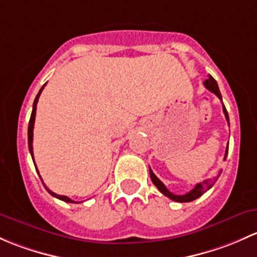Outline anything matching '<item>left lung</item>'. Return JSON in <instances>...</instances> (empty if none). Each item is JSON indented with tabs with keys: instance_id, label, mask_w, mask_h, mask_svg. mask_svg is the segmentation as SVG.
I'll return each mask as SVG.
<instances>
[{
	"instance_id": "obj_1",
	"label": "left lung",
	"mask_w": 257,
	"mask_h": 257,
	"mask_svg": "<svg viewBox=\"0 0 257 257\" xmlns=\"http://www.w3.org/2000/svg\"><path fill=\"white\" fill-rule=\"evenodd\" d=\"M204 86L209 90V91L214 92V94H215L216 96H218L219 99L221 100V102H223V99H221L220 90H219V88H218V84H216L215 79H214L213 76H211V75H209V76H208L207 80L204 81ZM223 111H224V115H225V117H226L227 123H229V115H227V111H226V109H225V106H224V104H223ZM227 150H229V145H227V147H226L225 156H224V160H226ZM220 173H221V171L219 172V173L216 174L215 177H213V178L205 179L204 182H200V183L195 184V187L193 188V189L190 190V192L186 193V194H183V195H177V194H173V193L169 192V190L167 189V188H166L165 184H163L162 182H161L160 179H158L157 177L155 176V173H153V172H152V169L150 168V176H151V179H152L153 184H155V186L158 188V190H160V192L162 193V194H165L166 197H168L169 199L174 200V202H179V203H188V202H192V200L197 199V198H199L200 195L204 194V193L207 192V190L210 189V188L214 186V183H215V182L218 181V178H219V176H220Z\"/></svg>"
}]
</instances>
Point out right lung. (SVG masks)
Masks as SVG:
<instances>
[{
    "label": "right lung",
    "mask_w": 257,
    "mask_h": 257,
    "mask_svg": "<svg viewBox=\"0 0 257 257\" xmlns=\"http://www.w3.org/2000/svg\"><path fill=\"white\" fill-rule=\"evenodd\" d=\"M44 86H46V84H44V85L42 86L41 90H39V92H38V94H37L36 99H34L33 110H32V115H31V118H30V123H28V148H30L32 160H34V157H33V146H32V142H33V127H34V120H36L37 102H38V99H39V96H41V92H42V90L44 89ZM34 166H36V163H34ZM37 172H38V169H37ZM39 178H41V176H39ZM41 181H42V178H41ZM42 183H43V181H42ZM43 184H44V183H43ZM44 187H46V184H44ZM46 189L48 190V193H49L50 195H53V197H55V198H58V199L63 200V202H67V203H76V202H74V200H71L70 198L65 197V195H59V194H57V193L52 192V190H49L47 187H46Z\"/></svg>",
    "instance_id": "right-lung-1"
}]
</instances>
